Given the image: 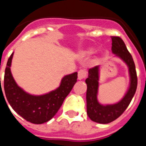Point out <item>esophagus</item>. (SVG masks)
Here are the masks:
<instances>
[{"label":"esophagus","mask_w":146,"mask_h":146,"mask_svg":"<svg viewBox=\"0 0 146 146\" xmlns=\"http://www.w3.org/2000/svg\"><path fill=\"white\" fill-rule=\"evenodd\" d=\"M87 76V72L84 70H80L79 72H78V80H82L83 79L86 77Z\"/></svg>","instance_id":"34e87169"}]
</instances>
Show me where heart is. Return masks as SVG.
<instances>
[{
    "label": "heart",
    "mask_w": 146,
    "mask_h": 146,
    "mask_svg": "<svg viewBox=\"0 0 146 146\" xmlns=\"http://www.w3.org/2000/svg\"><path fill=\"white\" fill-rule=\"evenodd\" d=\"M95 51H96V49L94 48H86L82 50V51H80V54L82 55V56H86V55L92 54Z\"/></svg>",
    "instance_id": "obj_1"
}]
</instances>
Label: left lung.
<instances>
[{"mask_svg":"<svg viewBox=\"0 0 146 146\" xmlns=\"http://www.w3.org/2000/svg\"><path fill=\"white\" fill-rule=\"evenodd\" d=\"M111 50L114 57L121 60L128 68L129 85L124 96L118 102L112 104H102L98 98L101 66L89 69L88 77L86 80L87 114L92 121L98 123H108L119 117L131 102L137 87L136 66L126 44L120 37H111Z\"/></svg>","mask_w":146,"mask_h":146,"instance_id":"obj_1","label":"left lung"}]
</instances>
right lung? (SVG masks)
<instances>
[{
    "label": "right lung",
    "mask_w": 146,
    "mask_h": 146,
    "mask_svg": "<svg viewBox=\"0 0 146 146\" xmlns=\"http://www.w3.org/2000/svg\"><path fill=\"white\" fill-rule=\"evenodd\" d=\"M13 57V53L7 63L3 80L4 91L9 104L19 115L29 122L35 124L48 122L57 113L65 98L73 89L77 80V72L64 76L59 86L52 91L42 95H33L25 91L15 81L10 69Z\"/></svg>",
    "instance_id": "right-lung-1"
}]
</instances>
